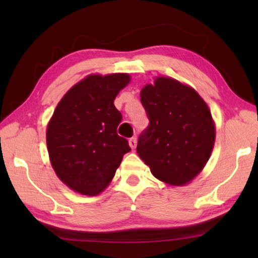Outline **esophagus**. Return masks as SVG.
I'll return each instance as SVG.
<instances>
[{
  "label": "esophagus",
  "mask_w": 258,
  "mask_h": 258,
  "mask_svg": "<svg viewBox=\"0 0 258 258\" xmlns=\"http://www.w3.org/2000/svg\"><path fill=\"white\" fill-rule=\"evenodd\" d=\"M136 144H137V141H136L135 137H133V139H130V140H129V147L132 148L133 150L135 149V148H136Z\"/></svg>",
  "instance_id": "1"
}]
</instances>
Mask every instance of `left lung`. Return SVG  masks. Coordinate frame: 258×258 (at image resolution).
I'll use <instances>...</instances> for the list:
<instances>
[{
    "label": "left lung",
    "instance_id": "left-lung-1",
    "mask_svg": "<svg viewBox=\"0 0 258 258\" xmlns=\"http://www.w3.org/2000/svg\"><path fill=\"white\" fill-rule=\"evenodd\" d=\"M140 96L150 123L140 136L137 154L161 182L188 184L214 149L216 126L209 107L192 87L168 76L155 77Z\"/></svg>",
    "mask_w": 258,
    "mask_h": 258
}]
</instances>
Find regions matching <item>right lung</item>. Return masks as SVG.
<instances>
[{
  "instance_id": "add662e5",
  "label": "right lung",
  "mask_w": 258,
  "mask_h": 258,
  "mask_svg": "<svg viewBox=\"0 0 258 258\" xmlns=\"http://www.w3.org/2000/svg\"><path fill=\"white\" fill-rule=\"evenodd\" d=\"M129 74H90L70 88L47 125L51 167L64 184L86 196L101 194L114 178L128 141L117 135L122 115L114 101Z\"/></svg>"
}]
</instances>
